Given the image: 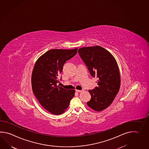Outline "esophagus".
Wrapping results in <instances>:
<instances>
[{"mask_svg":"<svg viewBox=\"0 0 149 149\" xmlns=\"http://www.w3.org/2000/svg\"><path fill=\"white\" fill-rule=\"evenodd\" d=\"M75 91H76V92H82V90H76Z\"/></svg>","mask_w":149,"mask_h":149,"instance_id":"1","label":"esophagus"}]
</instances>
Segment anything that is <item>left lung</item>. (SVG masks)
Wrapping results in <instances>:
<instances>
[{"instance_id": "8db88e82", "label": "left lung", "mask_w": 149, "mask_h": 149, "mask_svg": "<svg viewBox=\"0 0 149 149\" xmlns=\"http://www.w3.org/2000/svg\"><path fill=\"white\" fill-rule=\"evenodd\" d=\"M78 52L91 76L97 79V86L89 91L91 98L87 104L100 111L109 106L118 92L120 77L118 65L109 52L100 46L83 47Z\"/></svg>"}]
</instances>
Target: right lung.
<instances>
[{
    "label": "right lung",
    "instance_id": "add662e5",
    "mask_svg": "<svg viewBox=\"0 0 149 149\" xmlns=\"http://www.w3.org/2000/svg\"><path fill=\"white\" fill-rule=\"evenodd\" d=\"M77 52V48L49 50L37 60L34 66L31 77L33 93L41 106L52 114L64 113L74 97V90L65 89L57 83L64 64Z\"/></svg>",
    "mask_w": 149,
    "mask_h": 149
}]
</instances>
